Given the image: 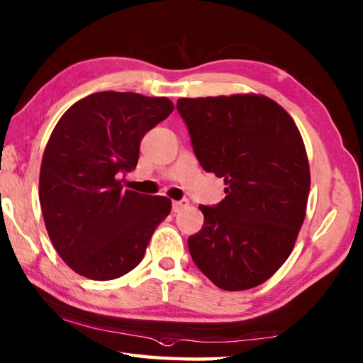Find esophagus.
Masks as SVG:
<instances>
[{"mask_svg": "<svg viewBox=\"0 0 363 363\" xmlns=\"http://www.w3.org/2000/svg\"><path fill=\"white\" fill-rule=\"evenodd\" d=\"M189 205V200H176L173 201V213H179L182 208H186Z\"/></svg>", "mask_w": 363, "mask_h": 363, "instance_id": "obj_1", "label": "esophagus"}]
</instances>
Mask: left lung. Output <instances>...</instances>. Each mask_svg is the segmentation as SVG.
<instances>
[{
    "label": "left lung",
    "instance_id": "obj_1",
    "mask_svg": "<svg viewBox=\"0 0 363 363\" xmlns=\"http://www.w3.org/2000/svg\"><path fill=\"white\" fill-rule=\"evenodd\" d=\"M195 157L223 177L225 196L200 205L203 227L189 237L194 262L214 285H261L291 255L306 218L311 169L296 123L261 94L179 99Z\"/></svg>",
    "mask_w": 363,
    "mask_h": 363
}]
</instances>
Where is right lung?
Returning a JSON list of instances; mask_svg holds the SVG:
<instances>
[{"mask_svg":"<svg viewBox=\"0 0 363 363\" xmlns=\"http://www.w3.org/2000/svg\"><path fill=\"white\" fill-rule=\"evenodd\" d=\"M174 110L168 97L102 91L67 110L51 133L40 169L48 235L64 262L91 280H113L143 261L167 196L123 190L140 140Z\"/></svg>","mask_w":363,"mask_h":363,"instance_id":"1","label":"right lung"}]
</instances>
